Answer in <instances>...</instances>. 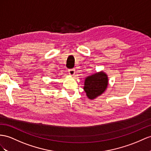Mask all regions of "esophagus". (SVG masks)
<instances>
[{"label": "esophagus", "mask_w": 151, "mask_h": 151, "mask_svg": "<svg viewBox=\"0 0 151 151\" xmlns=\"http://www.w3.org/2000/svg\"><path fill=\"white\" fill-rule=\"evenodd\" d=\"M68 72H69V74L71 75V76H73L75 74V70L74 69H69L68 70Z\"/></svg>", "instance_id": "obj_1"}]
</instances>
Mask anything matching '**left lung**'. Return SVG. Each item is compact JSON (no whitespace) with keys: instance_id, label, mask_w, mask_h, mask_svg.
<instances>
[{"instance_id":"8db88e82","label":"left lung","mask_w":151,"mask_h":151,"mask_svg":"<svg viewBox=\"0 0 151 151\" xmlns=\"http://www.w3.org/2000/svg\"><path fill=\"white\" fill-rule=\"evenodd\" d=\"M109 85L108 75L103 71L87 76L84 81L83 90L89 99H94L101 96Z\"/></svg>"}]
</instances>
